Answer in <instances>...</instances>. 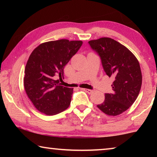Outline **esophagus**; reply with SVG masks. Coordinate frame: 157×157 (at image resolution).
<instances>
[{
  "label": "esophagus",
  "mask_w": 157,
  "mask_h": 157,
  "mask_svg": "<svg viewBox=\"0 0 157 157\" xmlns=\"http://www.w3.org/2000/svg\"><path fill=\"white\" fill-rule=\"evenodd\" d=\"M82 90H83V91H86V93H88L89 94H91L93 92H94V91L93 90H91V89H81Z\"/></svg>",
  "instance_id": "1"
}]
</instances>
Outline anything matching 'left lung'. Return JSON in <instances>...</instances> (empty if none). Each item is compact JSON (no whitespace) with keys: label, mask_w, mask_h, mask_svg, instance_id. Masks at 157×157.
Wrapping results in <instances>:
<instances>
[{"label":"left lung","mask_w":157,"mask_h":157,"mask_svg":"<svg viewBox=\"0 0 157 157\" xmlns=\"http://www.w3.org/2000/svg\"><path fill=\"white\" fill-rule=\"evenodd\" d=\"M89 44L99 55L106 74L114 78L112 93L105 94L104 102L97 107L109 116H118L128 109L139 94L142 74L139 61L113 39L103 37L89 41Z\"/></svg>","instance_id":"left-lung-1"}]
</instances>
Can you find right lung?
Here are the masks:
<instances>
[{
  "mask_svg": "<svg viewBox=\"0 0 157 157\" xmlns=\"http://www.w3.org/2000/svg\"><path fill=\"white\" fill-rule=\"evenodd\" d=\"M82 45L68 39L41 44L31 53L25 68L24 88L29 99L40 112L53 116L71 104L73 89L62 86L63 68Z\"/></svg>",
  "mask_w": 157,
  "mask_h": 157,
  "instance_id": "add662e5",
  "label": "right lung"
}]
</instances>
